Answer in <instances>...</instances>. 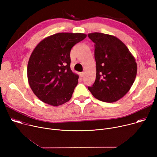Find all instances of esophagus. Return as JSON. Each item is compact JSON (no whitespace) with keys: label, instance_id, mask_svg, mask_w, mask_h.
<instances>
[{"label":"esophagus","instance_id":"34e87169","mask_svg":"<svg viewBox=\"0 0 157 157\" xmlns=\"http://www.w3.org/2000/svg\"><path fill=\"white\" fill-rule=\"evenodd\" d=\"M80 76L81 77H83L84 76V72H82V73H80Z\"/></svg>","mask_w":157,"mask_h":157}]
</instances>
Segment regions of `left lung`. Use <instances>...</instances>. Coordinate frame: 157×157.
<instances>
[{"mask_svg":"<svg viewBox=\"0 0 157 157\" xmlns=\"http://www.w3.org/2000/svg\"><path fill=\"white\" fill-rule=\"evenodd\" d=\"M95 44L96 76L89 91L98 100L114 102L130 90L137 72L136 59L116 36L102 33L88 34Z\"/></svg>","mask_w":157,"mask_h":157,"instance_id":"left-lung-1","label":"left lung"}]
</instances>
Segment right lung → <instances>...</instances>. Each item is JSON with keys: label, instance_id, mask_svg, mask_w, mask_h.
<instances>
[{"label": "right lung", "instance_id": "add662e5", "mask_svg": "<svg viewBox=\"0 0 157 157\" xmlns=\"http://www.w3.org/2000/svg\"><path fill=\"white\" fill-rule=\"evenodd\" d=\"M87 35L58 33L42 40L32 52L27 66L29 84L35 96L53 106L70 100L79 76L70 68V52Z\"/></svg>", "mask_w": 157, "mask_h": 157}]
</instances>
